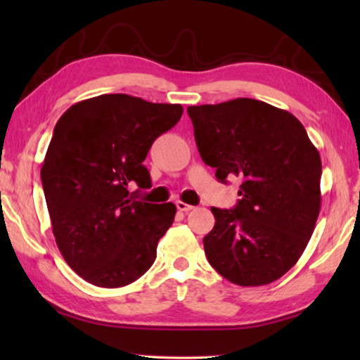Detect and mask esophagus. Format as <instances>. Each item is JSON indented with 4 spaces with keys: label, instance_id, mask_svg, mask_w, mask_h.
<instances>
[{
    "label": "esophagus",
    "instance_id": "obj_1",
    "mask_svg": "<svg viewBox=\"0 0 360 360\" xmlns=\"http://www.w3.org/2000/svg\"><path fill=\"white\" fill-rule=\"evenodd\" d=\"M176 208H178L182 212H188V211L193 210V206L192 205H187L184 202H176Z\"/></svg>",
    "mask_w": 360,
    "mask_h": 360
}]
</instances>
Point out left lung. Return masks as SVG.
I'll return each instance as SVG.
<instances>
[{"label":"left lung","mask_w":360,"mask_h":360,"mask_svg":"<svg viewBox=\"0 0 360 360\" xmlns=\"http://www.w3.org/2000/svg\"><path fill=\"white\" fill-rule=\"evenodd\" d=\"M195 143L216 178H238L235 208H211L203 238L211 266L238 285L270 284L300 259L321 210L318 149L295 115L236 98L188 106Z\"/></svg>","instance_id":"1"}]
</instances>
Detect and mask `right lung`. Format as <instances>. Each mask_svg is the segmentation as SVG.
<instances>
[{"instance_id": "add662e5", "label": "right lung", "mask_w": 360, "mask_h": 360, "mask_svg": "<svg viewBox=\"0 0 360 360\" xmlns=\"http://www.w3.org/2000/svg\"><path fill=\"white\" fill-rule=\"evenodd\" d=\"M181 115V105L109 94L79 101L58 119L41 181L60 252L87 283L122 288L154 264L176 206L136 198L150 187L143 162Z\"/></svg>"}]
</instances>
